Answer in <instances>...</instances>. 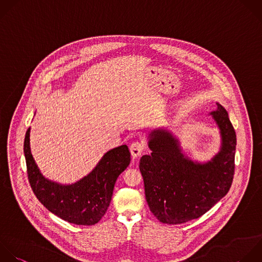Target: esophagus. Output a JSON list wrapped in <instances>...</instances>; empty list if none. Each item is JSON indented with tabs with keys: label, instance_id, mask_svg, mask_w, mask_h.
Wrapping results in <instances>:
<instances>
[{
	"label": "esophagus",
	"instance_id": "obj_1",
	"mask_svg": "<svg viewBox=\"0 0 262 262\" xmlns=\"http://www.w3.org/2000/svg\"><path fill=\"white\" fill-rule=\"evenodd\" d=\"M143 149H144V146L139 141H135L130 145V151H131V155L134 159L138 158L143 152Z\"/></svg>",
	"mask_w": 262,
	"mask_h": 262
}]
</instances>
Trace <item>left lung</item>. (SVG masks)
I'll return each mask as SVG.
<instances>
[{
  "instance_id": "obj_1",
  "label": "left lung",
  "mask_w": 262,
  "mask_h": 262,
  "mask_svg": "<svg viewBox=\"0 0 262 262\" xmlns=\"http://www.w3.org/2000/svg\"><path fill=\"white\" fill-rule=\"evenodd\" d=\"M220 134L219 151L207 162L187 157L179 139L168 129L148 135L150 155L140 159L145 199L163 223L180 224L209 211L229 190L234 173L236 136L226 110L216 102L211 112Z\"/></svg>"
}]
</instances>
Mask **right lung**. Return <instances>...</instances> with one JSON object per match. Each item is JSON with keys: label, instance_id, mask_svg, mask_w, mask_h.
I'll use <instances>...</instances> for the list:
<instances>
[{"label": "right lung", "instance_id": "1", "mask_svg": "<svg viewBox=\"0 0 262 262\" xmlns=\"http://www.w3.org/2000/svg\"><path fill=\"white\" fill-rule=\"evenodd\" d=\"M31 127L24 151L31 186L38 200L54 215L78 225H93L105 214L119 175L129 166L131 158L126 144L106 151L94 169L71 183L62 184L46 178L31 150Z\"/></svg>", "mask_w": 262, "mask_h": 262}]
</instances>
